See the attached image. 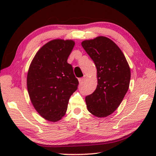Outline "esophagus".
<instances>
[{
  "mask_svg": "<svg viewBox=\"0 0 156 156\" xmlns=\"http://www.w3.org/2000/svg\"><path fill=\"white\" fill-rule=\"evenodd\" d=\"M84 79H85L84 78H80L78 79V81H79V83H80V84H82L83 83Z\"/></svg>",
  "mask_w": 156,
  "mask_h": 156,
  "instance_id": "34e87169",
  "label": "esophagus"
}]
</instances>
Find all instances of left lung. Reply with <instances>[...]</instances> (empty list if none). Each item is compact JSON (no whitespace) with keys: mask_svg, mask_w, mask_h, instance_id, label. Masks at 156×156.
Listing matches in <instances>:
<instances>
[{"mask_svg":"<svg viewBox=\"0 0 156 156\" xmlns=\"http://www.w3.org/2000/svg\"><path fill=\"white\" fill-rule=\"evenodd\" d=\"M81 44L97 69V87L86 96L87 107L96 117H107L117 109L128 91L130 68L122 51L107 37L84 41Z\"/></svg>","mask_w":156,"mask_h":156,"instance_id":"8db88e82","label":"left lung"}]
</instances>
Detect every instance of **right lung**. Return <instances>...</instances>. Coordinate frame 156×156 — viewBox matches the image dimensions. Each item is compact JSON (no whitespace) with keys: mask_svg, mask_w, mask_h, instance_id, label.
Segmentation results:
<instances>
[{"mask_svg":"<svg viewBox=\"0 0 156 156\" xmlns=\"http://www.w3.org/2000/svg\"><path fill=\"white\" fill-rule=\"evenodd\" d=\"M72 40L55 39L38 50L29 68L27 85L31 103L42 117L57 122L65 115L78 80L67 59Z\"/></svg>","mask_w":156,"mask_h":156,"instance_id":"right-lung-1","label":"right lung"}]
</instances>
